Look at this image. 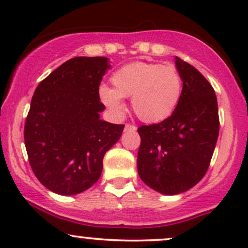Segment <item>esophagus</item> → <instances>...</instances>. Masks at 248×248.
Returning a JSON list of instances; mask_svg holds the SVG:
<instances>
[{"label":"esophagus","instance_id":"34e87169","mask_svg":"<svg viewBox=\"0 0 248 248\" xmlns=\"http://www.w3.org/2000/svg\"><path fill=\"white\" fill-rule=\"evenodd\" d=\"M137 130V127L133 126V124H126L124 126V132H135Z\"/></svg>","mask_w":248,"mask_h":248}]
</instances>
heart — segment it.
<instances>
[{"label":"heart","mask_w":248,"mask_h":248,"mask_svg":"<svg viewBox=\"0 0 248 248\" xmlns=\"http://www.w3.org/2000/svg\"><path fill=\"white\" fill-rule=\"evenodd\" d=\"M113 88L100 86L103 105L116 115L126 109L124 99L132 97L133 110L147 124L168 119L178 107L182 80L173 66L149 62H133L116 70L110 78Z\"/></svg>","instance_id":"1"}]
</instances>
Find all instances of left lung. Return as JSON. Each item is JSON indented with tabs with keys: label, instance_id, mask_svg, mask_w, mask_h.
Returning <instances> with one entry per match:
<instances>
[{
	"label": "left lung",
	"instance_id": "obj_1",
	"mask_svg": "<svg viewBox=\"0 0 248 248\" xmlns=\"http://www.w3.org/2000/svg\"><path fill=\"white\" fill-rule=\"evenodd\" d=\"M182 80L178 107L160 124L139 127V176L165 195L186 192L203 178L219 137L213 87L198 69L175 56Z\"/></svg>",
	"mask_w": 248,
	"mask_h": 248
}]
</instances>
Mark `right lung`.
Wrapping results in <instances>:
<instances>
[{"instance_id":"add662e5","label":"right lung","mask_w":248,"mask_h":248,"mask_svg":"<svg viewBox=\"0 0 248 248\" xmlns=\"http://www.w3.org/2000/svg\"><path fill=\"white\" fill-rule=\"evenodd\" d=\"M110 68L107 58H74L35 89L24 126V143L35 176L60 195L91 188L102 173L106 152L124 124L100 119L99 86Z\"/></svg>"}]
</instances>
